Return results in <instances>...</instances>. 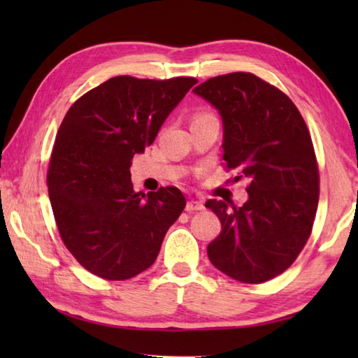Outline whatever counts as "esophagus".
<instances>
[{
    "label": "esophagus",
    "instance_id": "obj_1",
    "mask_svg": "<svg viewBox=\"0 0 358 358\" xmlns=\"http://www.w3.org/2000/svg\"><path fill=\"white\" fill-rule=\"evenodd\" d=\"M203 210V202L201 199H189L186 203V211H199Z\"/></svg>",
    "mask_w": 358,
    "mask_h": 358
}]
</instances>
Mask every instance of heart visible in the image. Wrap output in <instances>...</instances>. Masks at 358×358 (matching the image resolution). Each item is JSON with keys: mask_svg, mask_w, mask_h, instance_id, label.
<instances>
[{"mask_svg": "<svg viewBox=\"0 0 358 358\" xmlns=\"http://www.w3.org/2000/svg\"><path fill=\"white\" fill-rule=\"evenodd\" d=\"M205 115H210V113H197V115H196V117H194V118H199V117H205Z\"/></svg>", "mask_w": 358, "mask_h": 358, "instance_id": "heart-1", "label": "heart"}]
</instances>
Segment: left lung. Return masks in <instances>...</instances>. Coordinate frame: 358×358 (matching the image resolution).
Instances as JSON below:
<instances>
[{"label": "left lung", "mask_w": 358, "mask_h": 358, "mask_svg": "<svg viewBox=\"0 0 358 358\" xmlns=\"http://www.w3.org/2000/svg\"><path fill=\"white\" fill-rule=\"evenodd\" d=\"M194 93L221 115L227 171L250 181L241 207L205 203L221 221L208 259L240 282H265L294 264L311 235L319 169L310 131L294 102L251 72L211 77Z\"/></svg>", "instance_id": "1"}]
</instances>
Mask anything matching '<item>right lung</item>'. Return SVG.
Listing matches in <instances>:
<instances>
[{
    "mask_svg": "<svg viewBox=\"0 0 358 358\" xmlns=\"http://www.w3.org/2000/svg\"><path fill=\"white\" fill-rule=\"evenodd\" d=\"M196 83L112 77L66 113L48 164V197L64 246L90 273L108 281L142 273L185 210L175 186L136 192L129 169Z\"/></svg>",
    "mask_w": 358,
    "mask_h": 358,
    "instance_id": "1",
    "label": "right lung"
}]
</instances>
